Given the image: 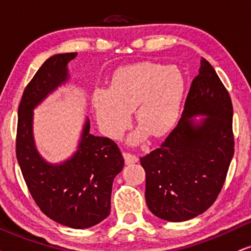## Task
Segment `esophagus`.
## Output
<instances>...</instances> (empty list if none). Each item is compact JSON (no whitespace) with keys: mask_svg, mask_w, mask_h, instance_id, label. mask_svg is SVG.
Returning a JSON list of instances; mask_svg holds the SVG:
<instances>
[{"mask_svg":"<svg viewBox=\"0 0 251 251\" xmlns=\"http://www.w3.org/2000/svg\"><path fill=\"white\" fill-rule=\"evenodd\" d=\"M123 156H124V158H125V163L126 164H132V163L138 162V156H136V155H134V154L126 153V151H124Z\"/></svg>","mask_w":251,"mask_h":251,"instance_id":"1","label":"esophagus"}]
</instances>
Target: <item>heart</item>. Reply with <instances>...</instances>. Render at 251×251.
<instances>
[{
	"label": "heart",
	"instance_id": "obj_1",
	"mask_svg": "<svg viewBox=\"0 0 251 251\" xmlns=\"http://www.w3.org/2000/svg\"><path fill=\"white\" fill-rule=\"evenodd\" d=\"M184 90V76L175 66L140 62L120 68L109 89H96L93 94L98 125L109 138L119 140L129 127L133 111L140 127L129 142L139 144L148 133L160 138L175 127Z\"/></svg>",
	"mask_w": 251,
	"mask_h": 251
}]
</instances>
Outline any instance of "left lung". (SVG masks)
I'll list each match as a JSON object with an SVG mask.
<instances>
[{"mask_svg":"<svg viewBox=\"0 0 251 251\" xmlns=\"http://www.w3.org/2000/svg\"><path fill=\"white\" fill-rule=\"evenodd\" d=\"M198 115L205 118L197 122ZM233 155L231 100L211 63L201 59L177 126L160 148L140 157L148 208L171 223L204 213L223 189Z\"/></svg>","mask_w":251,"mask_h":251,"instance_id":"obj_1","label":"left lung"}]
</instances>
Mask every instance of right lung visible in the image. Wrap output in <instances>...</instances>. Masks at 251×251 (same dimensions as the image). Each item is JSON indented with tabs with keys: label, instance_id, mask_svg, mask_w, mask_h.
I'll return each instance as SVG.
<instances>
[{
	"label": "right lung",
	"instance_id": "obj_1",
	"mask_svg": "<svg viewBox=\"0 0 251 251\" xmlns=\"http://www.w3.org/2000/svg\"><path fill=\"white\" fill-rule=\"evenodd\" d=\"M77 53L50 56L25 88L18 107L16 156L28 191L44 214L75 229L100 224L110 214L115 177L124 157L115 141L90 134L85 120L77 151L68 160L52 164L37 151L33 109L69 80L68 62Z\"/></svg>",
	"mask_w": 251,
	"mask_h": 251
}]
</instances>
